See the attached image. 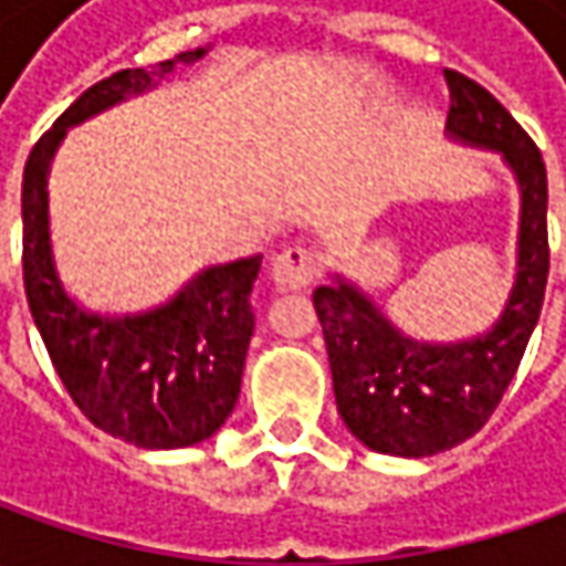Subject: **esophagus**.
<instances>
[{
  "instance_id": "obj_1",
  "label": "esophagus",
  "mask_w": 566,
  "mask_h": 566,
  "mask_svg": "<svg viewBox=\"0 0 566 566\" xmlns=\"http://www.w3.org/2000/svg\"><path fill=\"white\" fill-rule=\"evenodd\" d=\"M317 271H321V261L315 251L305 245H293L273 258L271 280L276 283V290H302L315 280Z\"/></svg>"
}]
</instances>
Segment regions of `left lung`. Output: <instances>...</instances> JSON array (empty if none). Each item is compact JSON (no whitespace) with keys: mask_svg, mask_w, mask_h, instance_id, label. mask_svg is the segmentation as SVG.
Segmentation results:
<instances>
[{"mask_svg":"<svg viewBox=\"0 0 566 566\" xmlns=\"http://www.w3.org/2000/svg\"><path fill=\"white\" fill-rule=\"evenodd\" d=\"M447 138L494 150L520 188L516 273L489 331L453 343L402 334L380 305L334 273L317 286L339 419L361 444L390 457H434L489 422L533 337L548 283V176L533 138L472 77L444 69Z\"/></svg>","mask_w":566,"mask_h":566,"instance_id":"obj_1","label":"left lung"}]
</instances>
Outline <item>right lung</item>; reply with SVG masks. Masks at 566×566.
<instances>
[{"label":"right lung","instance_id":"1","mask_svg":"<svg viewBox=\"0 0 566 566\" xmlns=\"http://www.w3.org/2000/svg\"><path fill=\"white\" fill-rule=\"evenodd\" d=\"M205 53L198 46L150 69H122L87 87L33 144L21 182L24 293L55 375L99 431L144 450L201 444L229 419L254 331L249 295L261 254L205 268L147 312L99 315L75 302L55 271L46 186L69 128L154 91Z\"/></svg>","mask_w":566,"mask_h":566}]
</instances>
